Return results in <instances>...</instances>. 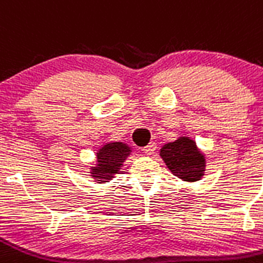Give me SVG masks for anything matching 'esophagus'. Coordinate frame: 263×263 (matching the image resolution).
I'll return each instance as SVG.
<instances>
[{
    "label": "esophagus",
    "instance_id": "1",
    "mask_svg": "<svg viewBox=\"0 0 263 263\" xmlns=\"http://www.w3.org/2000/svg\"><path fill=\"white\" fill-rule=\"evenodd\" d=\"M155 150H156V143L151 142V143H148L147 146L143 148V153L146 154V155H151V154H154V151Z\"/></svg>",
    "mask_w": 263,
    "mask_h": 263
}]
</instances>
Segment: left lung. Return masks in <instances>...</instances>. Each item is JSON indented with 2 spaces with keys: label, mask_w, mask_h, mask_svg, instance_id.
I'll use <instances>...</instances> for the list:
<instances>
[{
  "label": "left lung",
  "mask_w": 263,
  "mask_h": 263,
  "mask_svg": "<svg viewBox=\"0 0 263 263\" xmlns=\"http://www.w3.org/2000/svg\"><path fill=\"white\" fill-rule=\"evenodd\" d=\"M171 172L184 181H197L203 176L204 156L198 151L196 142L187 137H180L177 141L163 146L160 150Z\"/></svg>",
  "instance_id": "8db88e82"
}]
</instances>
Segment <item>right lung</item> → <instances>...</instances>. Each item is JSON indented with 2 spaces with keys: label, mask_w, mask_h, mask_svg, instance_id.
I'll return each instance as SVG.
<instances>
[{
  "label": "right lung",
  "mask_w": 263,
  "mask_h": 263,
  "mask_svg": "<svg viewBox=\"0 0 263 263\" xmlns=\"http://www.w3.org/2000/svg\"><path fill=\"white\" fill-rule=\"evenodd\" d=\"M130 147L122 142H113L105 144L96 154L98 164L92 167L91 175L96 182L104 184L113 179V175L119 172L125 159L130 155Z\"/></svg>",
  "instance_id": "1"
}]
</instances>
